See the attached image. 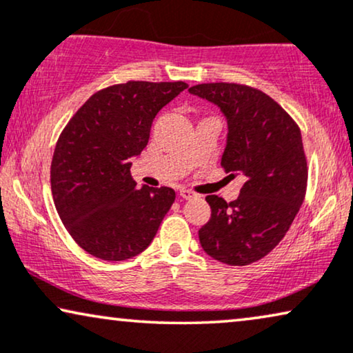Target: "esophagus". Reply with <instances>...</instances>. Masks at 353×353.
Segmentation results:
<instances>
[{
  "instance_id": "1",
  "label": "esophagus",
  "mask_w": 353,
  "mask_h": 353,
  "mask_svg": "<svg viewBox=\"0 0 353 353\" xmlns=\"http://www.w3.org/2000/svg\"><path fill=\"white\" fill-rule=\"evenodd\" d=\"M179 195L182 196V199L184 200H192V199H195V192H192V190H189V189H181L179 190Z\"/></svg>"
}]
</instances>
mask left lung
<instances>
[{"instance_id": "left-lung-1", "label": "left lung", "mask_w": 353, "mask_h": 353, "mask_svg": "<svg viewBox=\"0 0 353 353\" xmlns=\"http://www.w3.org/2000/svg\"><path fill=\"white\" fill-rule=\"evenodd\" d=\"M189 92L213 103L228 121L221 166L242 176L237 200L208 195L211 218L199 231L201 248L231 266L266 256L283 241L303 203L307 158L302 134L278 103L241 83H200Z\"/></svg>"}]
</instances>
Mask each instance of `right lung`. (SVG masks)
Masks as SVG:
<instances>
[{
	"label": "right lung",
	"mask_w": 353,
	"mask_h": 353,
	"mask_svg": "<svg viewBox=\"0 0 353 353\" xmlns=\"http://www.w3.org/2000/svg\"><path fill=\"white\" fill-rule=\"evenodd\" d=\"M189 87L130 81L97 92L68 122L51 161L54 206L70 237L90 255L122 261L142 253L176 199L142 185L130 158L147 147L154 116Z\"/></svg>",
	"instance_id": "right-lung-1"
}]
</instances>
